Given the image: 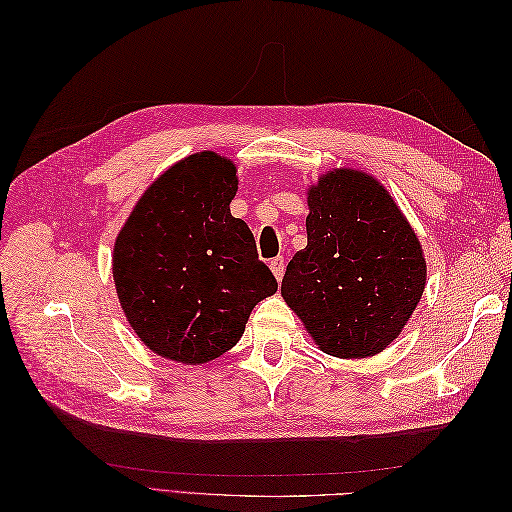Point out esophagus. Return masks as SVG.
Instances as JSON below:
<instances>
[{
    "mask_svg": "<svg viewBox=\"0 0 512 512\" xmlns=\"http://www.w3.org/2000/svg\"><path fill=\"white\" fill-rule=\"evenodd\" d=\"M270 270H273V275L277 277V281L284 277V270H286V262H284V257H275V259H270Z\"/></svg>",
    "mask_w": 512,
    "mask_h": 512,
    "instance_id": "34e87169",
    "label": "esophagus"
}]
</instances>
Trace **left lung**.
<instances>
[{
    "label": "left lung",
    "mask_w": 512,
    "mask_h": 512,
    "mask_svg": "<svg viewBox=\"0 0 512 512\" xmlns=\"http://www.w3.org/2000/svg\"><path fill=\"white\" fill-rule=\"evenodd\" d=\"M308 246L290 259L281 297L325 354L383 352L427 284L418 235L376 178L334 169L308 191Z\"/></svg>",
    "instance_id": "1"
}]
</instances>
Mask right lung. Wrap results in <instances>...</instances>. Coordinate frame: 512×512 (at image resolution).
<instances>
[{
    "mask_svg": "<svg viewBox=\"0 0 512 512\" xmlns=\"http://www.w3.org/2000/svg\"><path fill=\"white\" fill-rule=\"evenodd\" d=\"M237 169L215 151L169 167L116 237L118 301L138 339L171 361L200 365L242 339L250 312L275 295L255 237L231 215Z\"/></svg>",
    "mask_w": 512,
    "mask_h": 512,
    "instance_id": "right-lung-1",
    "label": "right lung"
}]
</instances>
